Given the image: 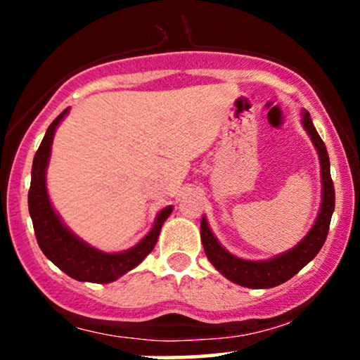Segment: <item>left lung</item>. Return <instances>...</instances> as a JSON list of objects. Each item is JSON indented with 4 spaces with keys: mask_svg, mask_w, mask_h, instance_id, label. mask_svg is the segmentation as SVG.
I'll list each match as a JSON object with an SVG mask.
<instances>
[{
    "mask_svg": "<svg viewBox=\"0 0 360 360\" xmlns=\"http://www.w3.org/2000/svg\"><path fill=\"white\" fill-rule=\"evenodd\" d=\"M301 125L311 139L320 159L321 174V203L311 229L292 249L266 260H247L230 254L225 247L218 242L214 233L210 229L206 217L201 218V242H203L205 254L213 267L220 274L225 276L232 283L243 288L267 289L286 283L292 276L298 274L309 260L323 247L326 235H328L330 220H332L333 208H335V189H333L332 176H330V159L323 140L313 127L311 118L307 110L301 111Z\"/></svg>",
    "mask_w": 360,
    "mask_h": 360,
    "instance_id": "8db88e82",
    "label": "left lung"
}]
</instances>
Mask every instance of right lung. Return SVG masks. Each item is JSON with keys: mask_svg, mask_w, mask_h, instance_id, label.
Masks as SVG:
<instances>
[{"mask_svg": "<svg viewBox=\"0 0 360 360\" xmlns=\"http://www.w3.org/2000/svg\"><path fill=\"white\" fill-rule=\"evenodd\" d=\"M69 110L71 108H65L51 123L34 157L32 183L30 191H28V212H30L32 221H34L39 247L42 249L45 257L56 264L62 272L71 276L72 279L82 281V283H113L123 274H127L128 271L135 269L154 250L160 229H162L169 214L172 213V206H166V208L160 210L157 213L150 232L139 243H135L131 249L122 252H113V254L103 252L71 232V229L62 221L59 213L53 210L47 191V177H45L47 176L49 159H51L53 135H56L57 127L60 125L62 120L69 113Z\"/></svg>", "mask_w": 360, "mask_h": 360, "instance_id": "add662e5", "label": "right lung"}]
</instances>
